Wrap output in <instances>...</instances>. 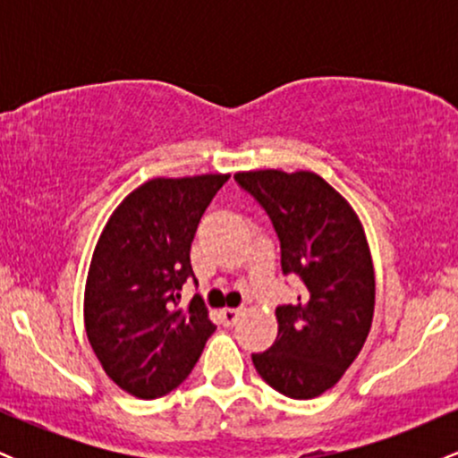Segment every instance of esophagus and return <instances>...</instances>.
Here are the masks:
<instances>
[{"mask_svg": "<svg viewBox=\"0 0 458 458\" xmlns=\"http://www.w3.org/2000/svg\"><path fill=\"white\" fill-rule=\"evenodd\" d=\"M241 314V308H224L222 310V320L224 325H233L236 323V318H239Z\"/></svg>", "mask_w": 458, "mask_h": 458, "instance_id": "1", "label": "esophagus"}]
</instances>
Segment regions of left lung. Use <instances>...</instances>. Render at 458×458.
Wrapping results in <instances>:
<instances>
[{
    "label": "left lung",
    "instance_id": "left-lung-1",
    "mask_svg": "<svg viewBox=\"0 0 458 458\" xmlns=\"http://www.w3.org/2000/svg\"><path fill=\"white\" fill-rule=\"evenodd\" d=\"M234 178L269 213L282 271L303 282L295 306L276 310V343L251 361L284 396L317 398L343 379L372 327L375 267L364 225L346 198L310 170L236 172Z\"/></svg>",
    "mask_w": 458,
    "mask_h": 458
}]
</instances>
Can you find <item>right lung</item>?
Masks as SVG:
<instances>
[{
    "instance_id": "add662e5",
    "label": "right lung",
    "mask_w": 458,
    "mask_h": 458,
    "mask_svg": "<svg viewBox=\"0 0 458 458\" xmlns=\"http://www.w3.org/2000/svg\"><path fill=\"white\" fill-rule=\"evenodd\" d=\"M230 174L150 178L109 215L88 269L83 323L115 386L152 401L187 379L215 325L202 299L178 306L193 277L199 219Z\"/></svg>"
}]
</instances>
